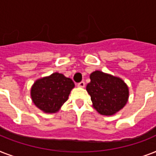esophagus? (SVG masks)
Masks as SVG:
<instances>
[{"mask_svg":"<svg viewBox=\"0 0 156 156\" xmlns=\"http://www.w3.org/2000/svg\"><path fill=\"white\" fill-rule=\"evenodd\" d=\"M78 87H85V82L82 81L79 83H78Z\"/></svg>","mask_w":156,"mask_h":156,"instance_id":"esophagus-1","label":"esophagus"}]
</instances>
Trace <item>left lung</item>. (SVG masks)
I'll list each match as a JSON object with an SVG mask.
<instances>
[{
  "instance_id": "obj_1",
  "label": "left lung",
  "mask_w": 156,
  "mask_h": 156,
  "mask_svg": "<svg viewBox=\"0 0 156 156\" xmlns=\"http://www.w3.org/2000/svg\"><path fill=\"white\" fill-rule=\"evenodd\" d=\"M90 78L87 90L99 113L111 116L126 105L129 89L122 79L98 70L93 72Z\"/></svg>"
}]
</instances>
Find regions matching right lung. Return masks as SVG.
Instances as JSON below:
<instances>
[{
	"label": "right lung",
	"mask_w": 156,
	"mask_h": 156,
	"mask_svg": "<svg viewBox=\"0 0 156 156\" xmlns=\"http://www.w3.org/2000/svg\"><path fill=\"white\" fill-rule=\"evenodd\" d=\"M73 87L72 79L61 73H54L36 81L32 86L30 95L37 108L44 112L53 113L68 100Z\"/></svg>",
	"instance_id": "add662e5"
}]
</instances>
